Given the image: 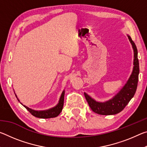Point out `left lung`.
Listing matches in <instances>:
<instances>
[{"label": "left lung", "instance_id": "obj_1", "mask_svg": "<svg viewBox=\"0 0 147 147\" xmlns=\"http://www.w3.org/2000/svg\"><path fill=\"white\" fill-rule=\"evenodd\" d=\"M128 38L134 49V59L132 73L127 82L121 89V91L115 96L108 101L104 102H96L91 96H89L88 94L84 93V95L89 107L94 113L103 115H115V114L119 113L125 108L136 93L139 73L138 49H137L136 44L134 43L130 37L128 36Z\"/></svg>", "mask_w": 147, "mask_h": 147}]
</instances>
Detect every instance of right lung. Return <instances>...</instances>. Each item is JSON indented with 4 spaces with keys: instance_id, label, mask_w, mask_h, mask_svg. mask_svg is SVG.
Segmentation results:
<instances>
[{
    "instance_id": "add662e5",
    "label": "right lung",
    "mask_w": 147,
    "mask_h": 147,
    "mask_svg": "<svg viewBox=\"0 0 147 147\" xmlns=\"http://www.w3.org/2000/svg\"><path fill=\"white\" fill-rule=\"evenodd\" d=\"M64 95H65V91L62 92L58 104H57L55 107H54V108L47 109V110L36 111V110H34V109H32L30 108H28V107L26 106H24V105L23 106L24 108H25L27 110H28L29 112L32 114V115H34V117H36L41 118V119H49V118L56 117L58 116L59 114L61 113V111H62V109H63ZM16 96L17 97L16 94Z\"/></svg>"
}]
</instances>
